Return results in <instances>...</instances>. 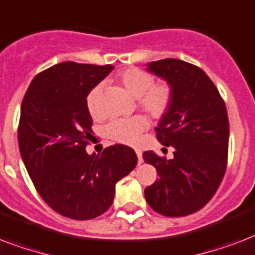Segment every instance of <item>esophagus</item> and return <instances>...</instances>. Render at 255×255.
I'll return each instance as SVG.
<instances>
[{"mask_svg":"<svg viewBox=\"0 0 255 255\" xmlns=\"http://www.w3.org/2000/svg\"><path fill=\"white\" fill-rule=\"evenodd\" d=\"M135 154H137V157H138V165H141V163L143 162V158H142V153L139 151V150H135Z\"/></svg>","mask_w":255,"mask_h":255,"instance_id":"esophagus-1","label":"esophagus"}]
</instances>
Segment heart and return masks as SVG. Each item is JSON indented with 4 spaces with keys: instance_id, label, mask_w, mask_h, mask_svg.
Returning a JSON list of instances; mask_svg holds the SVG:
<instances>
[{
    "instance_id": "b5f03b06",
    "label": "heart",
    "mask_w": 255,
    "mask_h": 255,
    "mask_svg": "<svg viewBox=\"0 0 255 255\" xmlns=\"http://www.w3.org/2000/svg\"><path fill=\"white\" fill-rule=\"evenodd\" d=\"M118 82L129 93L138 98V105L153 118H161L166 114L173 100L171 86L165 81L154 82V78L146 70L128 68L118 73ZM102 85L98 84L86 96V108L93 118L102 116L101 108ZM147 120L142 116L131 118H118L109 122L105 128V135L109 139L124 145H134L139 134L147 129Z\"/></svg>"
}]
</instances>
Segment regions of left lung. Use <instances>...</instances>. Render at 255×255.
Instances as JSON below:
<instances>
[{
  "instance_id": "8db88e82",
  "label": "left lung",
  "mask_w": 255,
  "mask_h": 255,
  "mask_svg": "<svg viewBox=\"0 0 255 255\" xmlns=\"http://www.w3.org/2000/svg\"><path fill=\"white\" fill-rule=\"evenodd\" d=\"M147 70L167 81L173 100L155 128L157 139L174 149L166 159L153 150L143 159L158 179L145 189L146 202L165 217L198 212L212 199L228 166L229 118L218 89L202 69L174 58L147 64Z\"/></svg>"
}]
</instances>
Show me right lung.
I'll return each mask as SVG.
<instances>
[{
	"instance_id": "obj_1",
	"label": "right lung",
	"mask_w": 255,
	"mask_h": 255,
	"mask_svg": "<svg viewBox=\"0 0 255 255\" xmlns=\"http://www.w3.org/2000/svg\"><path fill=\"white\" fill-rule=\"evenodd\" d=\"M112 65L62 62L33 78L21 105L19 153L41 198L58 214L86 221L112 206L116 183L137 165L126 145L89 155L92 117L86 96Z\"/></svg>"
}]
</instances>
